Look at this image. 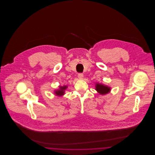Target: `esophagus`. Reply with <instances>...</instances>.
Instances as JSON below:
<instances>
[{
	"label": "esophagus",
	"instance_id": "1",
	"mask_svg": "<svg viewBox=\"0 0 155 155\" xmlns=\"http://www.w3.org/2000/svg\"><path fill=\"white\" fill-rule=\"evenodd\" d=\"M78 77L79 78V79H82L84 77V75L82 73H79L78 74Z\"/></svg>",
	"mask_w": 155,
	"mask_h": 155
}]
</instances>
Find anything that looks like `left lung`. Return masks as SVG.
Returning a JSON list of instances; mask_svg holds the SVG:
<instances>
[{"label":"left lung","instance_id":"1","mask_svg":"<svg viewBox=\"0 0 155 155\" xmlns=\"http://www.w3.org/2000/svg\"><path fill=\"white\" fill-rule=\"evenodd\" d=\"M96 91L101 94L102 95H104L107 94L110 89L108 87H106L105 85H103L102 84H97L96 85Z\"/></svg>","mask_w":155,"mask_h":155}]
</instances>
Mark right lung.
Wrapping results in <instances>:
<instances>
[{
	"label": "right lung",
	"mask_w": 155,
	"mask_h": 155,
	"mask_svg": "<svg viewBox=\"0 0 155 155\" xmlns=\"http://www.w3.org/2000/svg\"><path fill=\"white\" fill-rule=\"evenodd\" d=\"M66 86H64V87H60V89L58 90V91H56L55 92L56 95H59V96L63 95L64 94V90L66 89Z\"/></svg>",
	"instance_id": "add662e5"
}]
</instances>
